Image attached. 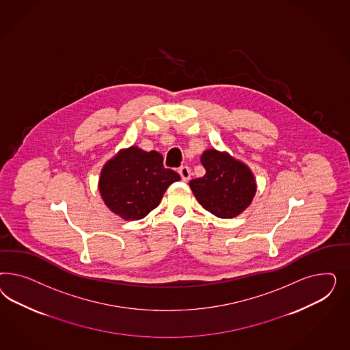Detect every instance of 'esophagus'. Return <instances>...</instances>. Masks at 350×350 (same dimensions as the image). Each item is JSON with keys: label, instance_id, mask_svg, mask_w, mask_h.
Segmentation results:
<instances>
[{"label": "esophagus", "instance_id": "1", "mask_svg": "<svg viewBox=\"0 0 350 350\" xmlns=\"http://www.w3.org/2000/svg\"><path fill=\"white\" fill-rule=\"evenodd\" d=\"M178 173H180V178H182L183 182H187V180H190L191 170L189 167H186V165L180 167V170H178Z\"/></svg>", "mask_w": 350, "mask_h": 350}]
</instances>
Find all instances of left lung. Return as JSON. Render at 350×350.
I'll return each instance as SVG.
<instances>
[{
  "mask_svg": "<svg viewBox=\"0 0 350 350\" xmlns=\"http://www.w3.org/2000/svg\"><path fill=\"white\" fill-rule=\"evenodd\" d=\"M200 160L205 176L190 180V187L202 208L218 218H233L244 212L256 191L250 168L215 148L205 150Z\"/></svg>",
  "mask_w": 350,
  "mask_h": 350,
  "instance_id": "left-lung-1",
  "label": "left lung"
}]
</instances>
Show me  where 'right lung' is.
I'll return each instance as SVG.
<instances>
[{"label": "right lung", "instance_id": "right-lung-1", "mask_svg": "<svg viewBox=\"0 0 350 350\" xmlns=\"http://www.w3.org/2000/svg\"><path fill=\"white\" fill-rule=\"evenodd\" d=\"M178 180V173L164 168L158 151L131 146L106 161L98 191L111 212L126 221H137L155 209L165 190Z\"/></svg>", "mask_w": 350, "mask_h": 350}]
</instances>
